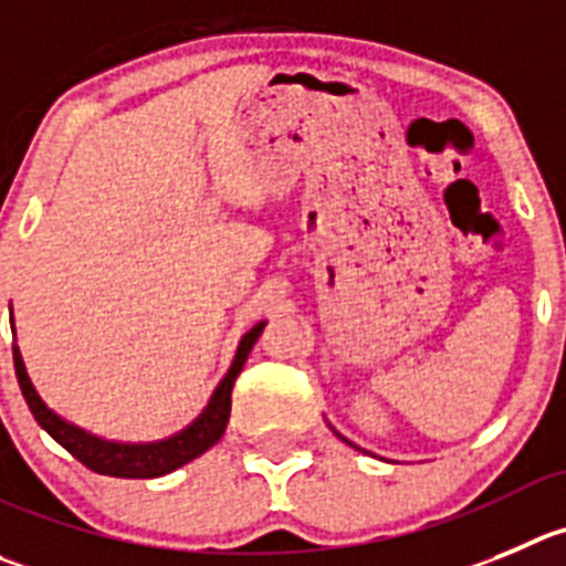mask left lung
Segmentation results:
<instances>
[{"mask_svg":"<svg viewBox=\"0 0 566 566\" xmlns=\"http://www.w3.org/2000/svg\"><path fill=\"white\" fill-rule=\"evenodd\" d=\"M343 441H346V438H343Z\"/></svg>","mask_w":566,"mask_h":566,"instance_id":"8db88e82","label":"left lung"}]
</instances>
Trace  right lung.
<instances>
[{"mask_svg": "<svg viewBox=\"0 0 566 566\" xmlns=\"http://www.w3.org/2000/svg\"><path fill=\"white\" fill-rule=\"evenodd\" d=\"M262 329H265V321H259V324L242 337L229 374H226L223 382L218 385V390L211 394L203 413H200L187 430L153 443L105 441V438H97L92 436V432L81 430V427L69 424V421H63L61 416L52 413V410L41 402V396L35 394L33 382H30L28 377L24 360H21L19 346H13V366L30 413H33L35 421L61 443L63 450L72 452L83 467L92 469V472L97 474H108V478H161V474L176 472L184 463L195 461V458L203 455L209 447H214V443L220 441L231 416V388H234V379L240 377L242 366H245L248 355H251L253 343L262 335Z\"/></svg>", "mask_w": 566, "mask_h": 566, "instance_id": "add662e5", "label": "right lung"}]
</instances>
